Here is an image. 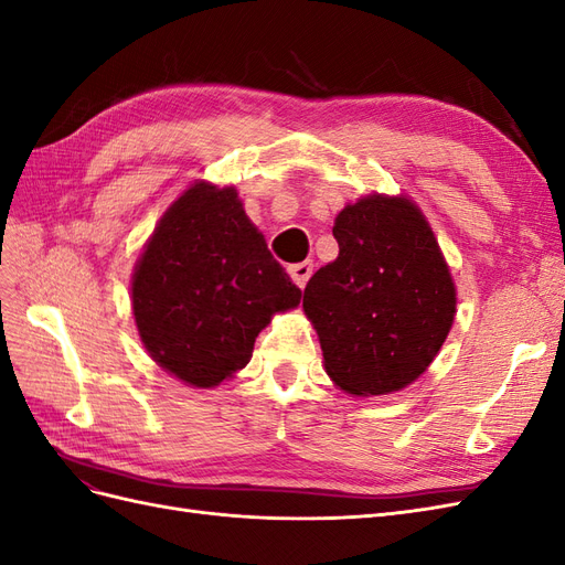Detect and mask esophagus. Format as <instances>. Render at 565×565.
<instances>
[{
    "mask_svg": "<svg viewBox=\"0 0 565 565\" xmlns=\"http://www.w3.org/2000/svg\"><path fill=\"white\" fill-rule=\"evenodd\" d=\"M289 270V278L295 280L297 287H303L306 282H309L311 273H313V264L311 262H299V264H292L287 268Z\"/></svg>",
    "mask_w": 565,
    "mask_h": 565,
    "instance_id": "1",
    "label": "esophagus"
}]
</instances>
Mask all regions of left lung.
Listing matches in <instances>:
<instances>
[{"instance_id":"1","label":"left lung","mask_w":565,"mask_h":565,"mask_svg":"<svg viewBox=\"0 0 565 565\" xmlns=\"http://www.w3.org/2000/svg\"><path fill=\"white\" fill-rule=\"evenodd\" d=\"M339 256L313 273L303 313L324 372L358 398L386 396L434 363L457 313V289L429 221L405 195L349 202L332 228Z\"/></svg>"}]
</instances>
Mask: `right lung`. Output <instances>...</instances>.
Here are the masks:
<instances>
[{"mask_svg":"<svg viewBox=\"0 0 565 565\" xmlns=\"http://www.w3.org/2000/svg\"><path fill=\"white\" fill-rule=\"evenodd\" d=\"M299 299L235 185L202 179L169 204L131 276V311L148 355L193 388L241 372L270 318Z\"/></svg>","mask_w":565,"mask_h":565,"instance_id":"right-lung-1","label":"right lung"}]
</instances>
